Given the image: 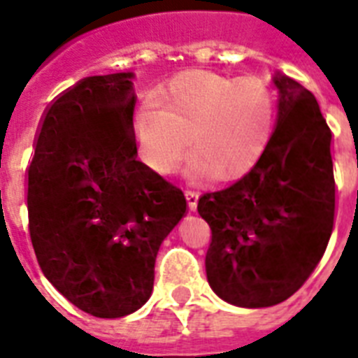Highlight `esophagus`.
<instances>
[{"label": "esophagus", "mask_w": 358, "mask_h": 358, "mask_svg": "<svg viewBox=\"0 0 358 358\" xmlns=\"http://www.w3.org/2000/svg\"><path fill=\"white\" fill-rule=\"evenodd\" d=\"M185 197H187V203H188V210L194 213L197 208V199H199V194L194 192V190H187L185 192Z\"/></svg>", "instance_id": "obj_1"}]
</instances>
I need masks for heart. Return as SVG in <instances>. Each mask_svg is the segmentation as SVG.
<instances>
[{
  "label": "heart",
  "mask_w": 358,
  "mask_h": 358,
  "mask_svg": "<svg viewBox=\"0 0 358 358\" xmlns=\"http://www.w3.org/2000/svg\"><path fill=\"white\" fill-rule=\"evenodd\" d=\"M273 116L271 92L259 79L190 71L170 83L155 110L140 108L134 136L142 161L159 176H171L190 144L194 177L231 182L264 153Z\"/></svg>",
  "instance_id": "obj_1"
}]
</instances>
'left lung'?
Instances as JSON below:
<instances>
[{
    "label": "left lung",
    "instance_id": "left-lung-1",
    "mask_svg": "<svg viewBox=\"0 0 358 358\" xmlns=\"http://www.w3.org/2000/svg\"><path fill=\"white\" fill-rule=\"evenodd\" d=\"M277 124L264 153L233 187L205 194L197 213L213 231L205 257L210 288L245 308L297 292L333 233L331 129L313 94L275 71Z\"/></svg>",
    "mask_w": 358,
    "mask_h": 358
}]
</instances>
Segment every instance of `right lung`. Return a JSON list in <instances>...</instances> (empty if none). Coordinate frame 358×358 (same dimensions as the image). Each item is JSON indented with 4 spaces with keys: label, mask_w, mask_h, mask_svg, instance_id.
<instances>
[{
    "label": "right lung",
    "mask_w": 358,
    "mask_h": 358,
    "mask_svg": "<svg viewBox=\"0 0 358 358\" xmlns=\"http://www.w3.org/2000/svg\"><path fill=\"white\" fill-rule=\"evenodd\" d=\"M133 79L85 77L61 94L29 166L34 255L48 281L96 318L150 299L159 248L187 213L181 190L136 161Z\"/></svg>",
    "instance_id": "1"
}]
</instances>
